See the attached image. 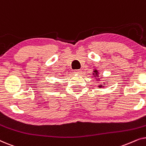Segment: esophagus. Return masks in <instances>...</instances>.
<instances>
[{
    "label": "esophagus",
    "instance_id": "obj_1",
    "mask_svg": "<svg viewBox=\"0 0 146 146\" xmlns=\"http://www.w3.org/2000/svg\"><path fill=\"white\" fill-rule=\"evenodd\" d=\"M82 72V71L80 70H74V73L75 74H80Z\"/></svg>",
    "mask_w": 146,
    "mask_h": 146
}]
</instances>
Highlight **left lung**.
I'll return each instance as SVG.
<instances>
[{"label": "left lung", "mask_w": 146, "mask_h": 146, "mask_svg": "<svg viewBox=\"0 0 146 146\" xmlns=\"http://www.w3.org/2000/svg\"><path fill=\"white\" fill-rule=\"evenodd\" d=\"M94 73L93 74H94V75H95V74H96V76H98V71H97V70H95L94 71ZM94 76L96 77V76ZM99 87H100V88H101V87H102V85H100V86H99Z\"/></svg>", "instance_id": "8db88e82"}]
</instances>
